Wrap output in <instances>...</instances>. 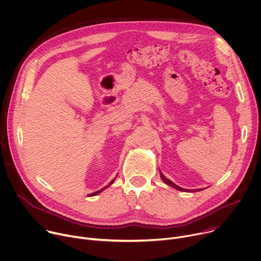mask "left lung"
Wrapping results in <instances>:
<instances>
[{
	"label": "left lung",
	"mask_w": 261,
	"mask_h": 261,
	"mask_svg": "<svg viewBox=\"0 0 261 261\" xmlns=\"http://www.w3.org/2000/svg\"><path fill=\"white\" fill-rule=\"evenodd\" d=\"M161 177H162L163 181H164L166 184H168V185H170V186H172V187L176 188L177 190H180V191H189V190H186V189H184V188H182V187H179V186H177L176 184H174L171 180H169L168 178H166L162 172H161ZM197 190H199V189H197ZM200 190H201V189H200Z\"/></svg>",
	"instance_id": "left-lung-1"
}]
</instances>
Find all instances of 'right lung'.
<instances>
[{
    "label": "right lung",
    "instance_id": "1",
    "mask_svg": "<svg viewBox=\"0 0 261 261\" xmlns=\"http://www.w3.org/2000/svg\"><path fill=\"white\" fill-rule=\"evenodd\" d=\"M114 180H115V179H113V180H112V181H111V182H110V184H109V185H111V184H112V183H113V182H114ZM109 185H107V186H106V187H103V188H101V189H100V190H97V191H95V192H93V193H90V194H88V196H93V195H96V194H98V193H99V192H100V191H102V190H103V189H105V188H107V187H108V186H109Z\"/></svg>",
    "mask_w": 261,
    "mask_h": 261
}]
</instances>
